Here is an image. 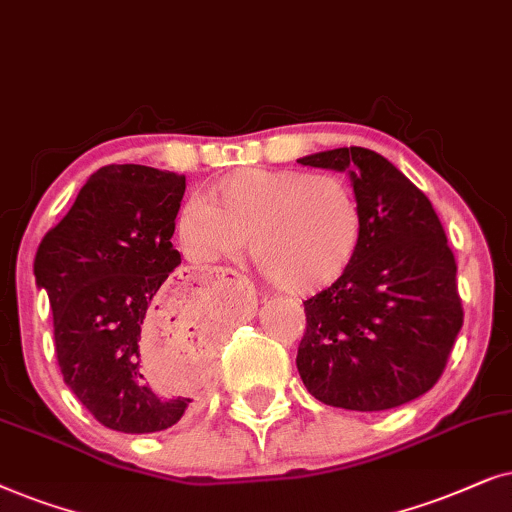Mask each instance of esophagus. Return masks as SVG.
I'll list each match as a JSON object with an SVG mask.
<instances>
[{"instance_id":"34e87169","label":"esophagus","mask_w":512,"mask_h":512,"mask_svg":"<svg viewBox=\"0 0 512 512\" xmlns=\"http://www.w3.org/2000/svg\"><path fill=\"white\" fill-rule=\"evenodd\" d=\"M227 276H231V281H234V283H238V285H248V281H245V278H243V276H238V274H236V271H227Z\"/></svg>"}]
</instances>
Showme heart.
<instances>
[{
    "label": "heart",
    "instance_id": "heart-1",
    "mask_svg": "<svg viewBox=\"0 0 512 512\" xmlns=\"http://www.w3.org/2000/svg\"><path fill=\"white\" fill-rule=\"evenodd\" d=\"M187 257L213 262L248 243L252 262L292 295H313L342 281L363 243V210L337 175L243 168L177 215Z\"/></svg>",
    "mask_w": 512,
    "mask_h": 512
}]
</instances>
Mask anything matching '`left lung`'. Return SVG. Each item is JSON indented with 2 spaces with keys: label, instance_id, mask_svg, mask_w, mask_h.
Masks as SVG:
<instances>
[{
  "label": "left lung",
  "instance_id": "obj_1",
  "mask_svg": "<svg viewBox=\"0 0 512 512\" xmlns=\"http://www.w3.org/2000/svg\"><path fill=\"white\" fill-rule=\"evenodd\" d=\"M349 173L363 243L342 281L306 299L297 370L313 398L356 412L431 391L463 325L456 262L428 196L384 156L339 147L299 159Z\"/></svg>",
  "mask_w": 512,
  "mask_h": 512
}]
</instances>
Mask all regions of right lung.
Masks as SVG:
<instances>
[{
	"mask_svg": "<svg viewBox=\"0 0 512 512\" xmlns=\"http://www.w3.org/2000/svg\"><path fill=\"white\" fill-rule=\"evenodd\" d=\"M185 187V175L138 163L95 170L34 257L65 384L112 431H166L201 391L154 365L156 344L192 346L201 363L215 349L201 299L170 276Z\"/></svg>",
	"mask_w": 512,
	"mask_h": 512,
	"instance_id": "1",
	"label": "right lung"
}]
</instances>
